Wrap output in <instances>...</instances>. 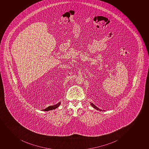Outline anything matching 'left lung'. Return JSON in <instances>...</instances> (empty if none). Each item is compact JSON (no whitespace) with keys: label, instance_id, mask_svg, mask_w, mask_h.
Returning a JSON list of instances; mask_svg holds the SVG:
<instances>
[{"label":"left lung","instance_id":"8db88e82","mask_svg":"<svg viewBox=\"0 0 149 149\" xmlns=\"http://www.w3.org/2000/svg\"><path fill=\"white\" fill-rule=\"evenodd\" d=\"M91 105H92V107H94L95 109H96L97 110H99V111H102V110L100 109H99L98 107H96V105H95V104H93V103H91ZM103 111H104V110H103Z\"/></svg>","mask_w":149,"mask_h":149}]
</instances>
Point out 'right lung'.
Returning <instances> with one entry per match:
<instances>
[{
	"instance_id": "add662e5",
	"label": "right lung",
	"mask_w": 149,
	"mask_h": 149,
	"mask_svg": "<svg viewBox=\"0 0 149 149\" xmlns=\"http://www.w3.org/2000/svg\"><path fill=\"white\" fill-rule=\"evenodd\" d=\"M60 104H61V102H58V104H55V105H52V106L47 107V108H45V109H44V111H49V110H52L55 109L56 108H57L58 107H59Z\"/></svg>"
}]
</instances>
